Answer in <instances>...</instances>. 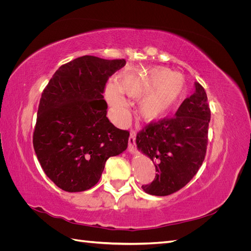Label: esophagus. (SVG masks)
<instances>
[{
	"instance_id": "esophagus-1",
	"label": "esophagus",
	"mask_w": 251,
	"mask_h": 251,
	"mask_svg": "<svg viewBox=\"0 0 251 251\" xmlns=\"http://www.w3.org/2000/svg\"><path fill=\"white\" fill-rule=\"evenodd\" d=\"M135 139H136V134H135L134 131H131L130 137H128V147H127V150H128V151H130V153H134Z\"/></svg>"
}]
</instances>
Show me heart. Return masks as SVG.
<instances>
[{"mask_svg":"<svg viewBox=\"0 0 251 251\" xmlns=\"http://www.w3.org/2000/svg\"><path fill=\"white\" fill-rule=\"evenodd\" d=\"M186 88L182 74L164 67H154L126 71L117 79L116 85L108 83L104 95L118 121L126 120L127 116L124 95L139 98L136 114L140 120L150 124L169 115L184 98Z\"/></svg>","mask_w":251,"mask_h":251,"instance_id":"1","label":"heart"}]
</instances>
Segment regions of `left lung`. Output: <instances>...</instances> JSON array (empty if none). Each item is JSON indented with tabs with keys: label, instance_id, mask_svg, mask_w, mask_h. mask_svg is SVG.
Here are the masks:
<instances>
[{
	"label": "left lung",
	"instance_id": "8db88e82",
	"mask_svg": "<svg viewBox=\"0 0 251 251\" xmlns=\"http://www.w3.org/2000/svg\"><path fill=\"white\" fill-rule=\"evenodd\" d=\"M210 110L199 82L173 118L150 124L137 134L136 144L154 162L156 177L142 185L146 193L168 196L185 186L199 171L206 154Z\"/></svg>",
	"mask_w": 251,
	"mask_h": 251
}]
</instances>
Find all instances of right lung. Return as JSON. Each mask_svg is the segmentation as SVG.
Here are the masks:
<instances>
[{"mask_svg":"<svg viewBox=\"0 0 251 251\" xmlns=\"http://www.w3.org/2000/svg\"><path fill=\"white\" fill-rule=\"evenodd\" d=\"M125 59L92 55L58 68L42 93L33 148L47 177L65 192H83L100 179L105 161L127 148L130 133L114 126L105 82Z\"/></svg>","mask_w":251,"mask_h":251,"instance_id":"obj_1","label":"right lung"}]
</instances>
